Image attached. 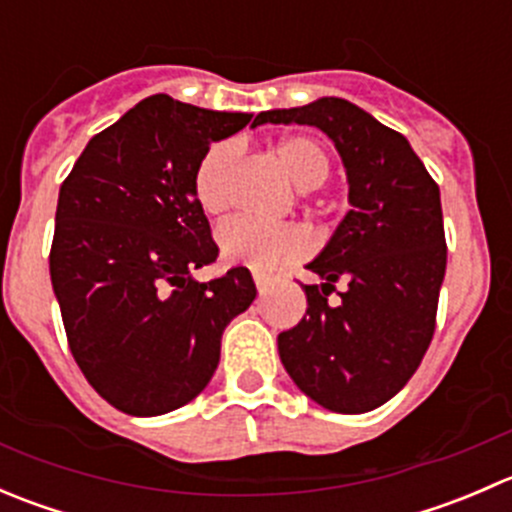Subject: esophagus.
Masks as SVG:
<instances>
[{
  "instance_id": "obj_1",
  "label": "esophagus",
  "mask_w": 512,
  "mask_h": 512,
  "mask_svg": "<svg viewBox=\"0 0 512 512\" xmlns=\"http://www.w3.org/2000/svg\"><path fill=\"white\" fill-rule=\"evenodd\" d=\"M255 285H257V292L265 294L267 289H270V277L262 275V272H255Z\"/></svg>"
}]
</instances>
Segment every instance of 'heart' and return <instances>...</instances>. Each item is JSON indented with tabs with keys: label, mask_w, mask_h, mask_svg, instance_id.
Segmentation results:
<instances>
[{
	"label": "heart",
	"mask_w": 512,
	"mask_h": 512,
	"mask_svg": "<svg viewBox=\"0 0 512 512\" xmlns=\"http://www.w3.org/2000/svg\"><path fill=\"white\" fill-rule=\"evenodd\" d=\"M275 158L287 170L294 185L302 190H312L322 185L332 173L329 153L309 136H287L275 143ZM232 163H235V146L232 143H215L195 168L193 188L195 198L203 205L205 213H220L230 200ZM220 252L232 262H245L255 270H275V267L294 262L307 252V232L294 223H260L252 218L225 220L218 227Z\"/></svg>",
	"instance_id": "1"
}]
</instances>
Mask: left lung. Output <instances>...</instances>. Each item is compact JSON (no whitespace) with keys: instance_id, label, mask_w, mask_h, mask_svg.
<instances>
[{"instance_id":"1","label":"left lung","mask_w":512,"mask_h":512,"mask_svg":"<svg viewBox=\"0 0 512 512\" xmlns=\"http://www.w3.org/2000/svg\"><path fill=\"white\" fill-rule=\"evenodd\" d=\"M260 123H307L344 160L352 210L307 270V317L277 337L294 384L337 414H364L416 374L446 275L441 193L404 136L344 98L265 111Z\"/></svg>"}]
</instances>
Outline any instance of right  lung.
<instances>
[{"label": "right lung", "mask_w": 512, "mask_h": 512, "mask_svg": "<svg viewBox=\"0 0 512 512\" xmlns=\"http://www.w3.org/2000/svg\"><path fill=\"white\" fill-rule=\"evenodd\" d=\"M156 94L96 133L61 183L49 272L86 381L118 411L193 401L257 289L245 267L195 282L218 245L193 178L210 143L250 123Z\"/></svg>", "instance_id": "obj_1"}]
</instances>
